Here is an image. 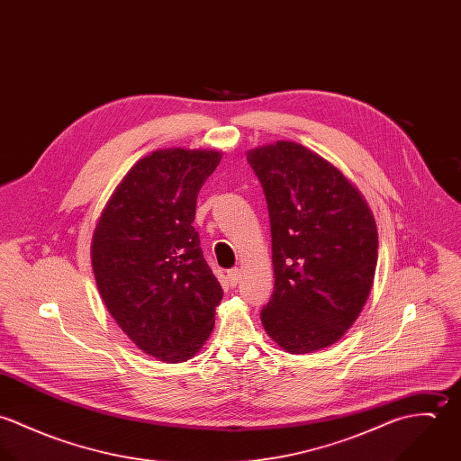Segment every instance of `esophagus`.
Segmentation results:
<instances>
[{"instance_id":"1","label":"esophagus","mask_w":461,"mask_h":461,"mask_svg":"<svg viewBox=\"0 0 461 461\" xmlns=\"http://www.w3.org/2000/svg\"><path fill=\"white\" fill-rule=\"evenodd\" d=\"M227 278L230 282V285H238V282L241 280V269L240 267H232L227 271Z\"/></svg>"}]
</instances>
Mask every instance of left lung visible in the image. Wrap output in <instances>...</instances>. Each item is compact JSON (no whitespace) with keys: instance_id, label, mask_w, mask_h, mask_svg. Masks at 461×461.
Wrapping results in <instances>:
<instances>
[{"instance_id":"left-lung-1","label":"left lung","mask_w":461,"mask_h":461,"mask_svg":"<svg viewBox=\"0 0 461 461\" xmlns=\"http://www.w3.org/2000/svg\"><path fill=\"white\" fill-rule=\"evenodd\" d=\"M271 223L275 287L261 311L267 335L289 353L337 342L373 287L378 230L362 194L325 158L294 141L252 149Z\"/></svg>"}]
</instances>
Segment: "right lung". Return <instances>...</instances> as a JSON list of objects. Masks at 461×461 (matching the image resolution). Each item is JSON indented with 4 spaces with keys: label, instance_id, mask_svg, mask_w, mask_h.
I'll return each instance as SVG.
<instances>
[{
    "label": "right lung",
    "instance_id": "add662e5",
    "mask_svg": "<svg viewBox=\"0 0 461 461\" xmlns=\"http://www.w3.org/2000/svg\"><path fill=\"white\" fill-rule=\"evenodd\" d=\"M218 150L163 149L140 159L103 209L90 247L101 298L147 355L195 357L223 291L194 227L197 197Z\"/></svg>",
    "mask_w": 461,
    "mask_h": 461
}]
</instances>
